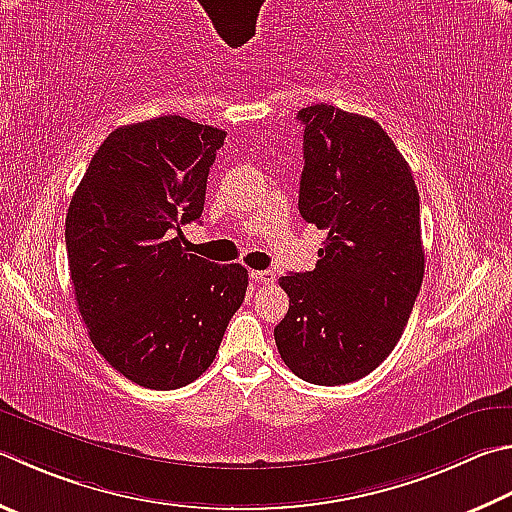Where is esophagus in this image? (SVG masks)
<instances>
[{
    "label": "esophagus",
    "mask_w": 512,
    "mask_h": 512,
    "mask_svg": "<svg viewBox=\"0 0 512 512\" xmlns=\"http://www.w3.org/2000/svg\"><path fill=\"white\" fill-rule=\"evenodd\" d=\"M250 277H253L257 284H273L275 282L273 271H250Z\"/></svg>",
    "instance_id": "1"
}]
</instances>
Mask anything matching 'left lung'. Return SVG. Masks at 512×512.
Here are the masks:
<instances>
[{
    "mask_svg": "<svg viewBox=\"0 0 512 512\" xmlns=\"http://www.w3.org/2000/svg\"><path fill=\"white\" fill-rule=\"evenodd\" d=\"M300 215L327 232L313 271L280 286L275 327L286 367L313 385H347L383 362L421 291L425 250L410 165L376 120L333 105L300 109Z\"/></svg>",
    "mask_w": 512,
    "mask_h": 512,
    "instance_id": "left-lung-1",
    "label": "left lung"
}]
</instances>
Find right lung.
I'll return each mask as SVG.
<instances>
[{
  "mask_svg": "<svg viewBox=\"0 0 512 512\" xmlns=\"http://www.w3.org/2000/svg\"><path fill=\"white\" fill-rule=\"evenodd\" d=\"M224 138V129L183 116L118 127L67 212L71 284L89 338L111 367L147 389L197 380L244 302V266L181 246V226L203 212Z\"/></svg>",
  "mask_w": 512,
  "mask_h": 512,
  "instance_id": "obj_1",
  "label": "right lung"
}]
</instances>
